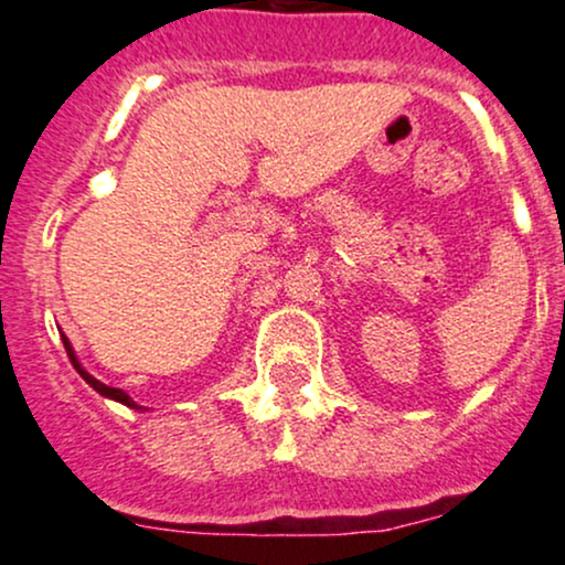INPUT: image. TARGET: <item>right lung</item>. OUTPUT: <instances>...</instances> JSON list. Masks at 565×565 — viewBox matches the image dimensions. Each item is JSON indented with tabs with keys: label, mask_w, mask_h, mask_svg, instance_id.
Segmentation results:
<instances>
[{
	"label": "right lung",
	"mask_w": 565,
	"mask_h": 565,
	"mask_svg": "<svg viewBox=\"0 0 565 565\" xmlns=\"http://www.w3.org/2000/svg\"><path fill=\"white\" fill-rule=\"evenodd\" d=\"M57 332H61V329H57ZM61 340H63V345H66V353H68V359H71V364H74V369L76 372L82 374V380L87 382L89 387H93V391H97L103 395V398H111V401H119V404H125V406H129V408H135V412H148L146 406H140V404H135L132 398H129V395L125 393V391H119V387H108V385H103L100 380H95L93 374L87 372V369L82 366V361L76 359V350H74V345H71L68 342V337L66 334H61Z\"/></svg>",
	"instance_id": "add662e5"
}]
</instances>
